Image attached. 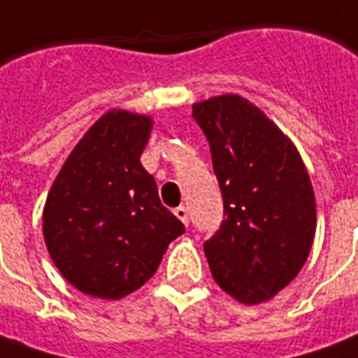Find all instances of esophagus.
I'll return each instance as SVG.
<instances>
[{
  "label": "esophagus",
  "mask_w": 358,
  "mask_h": 358,
  "mask_svg": "<svg viewBox=\"0 0 358 358\" xmlns=\"http://www.w3.org/2000/svg\"><path fill=\"white\" fill-rule=\"evenodd\" d=\"M173 212H175V216L183 222L185 226H189V208H187V206H183V204H181V206H177Z\"/></svg>",
  "instance_id": "obj_1"
}]
</instances>
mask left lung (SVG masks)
Here are the masks:
<instances>
[{
	"label": "left lung",
	"instance_id": "left-lung-1",
	"mask_svg": "<svg viewBox=\"0 0 358 358\" xmlns=\"http://www.w3.org/2000/svg\"><path fill=\"white\" fill-rule=\"evenodd\" d=\"M193 118L208 140L224 203L204 255L228 294L257 304L287 287L312 250L310 177L290 140L240 95L196 103Z\"/></svg>",
	"mask_w": 358,
	"mask_h": 358
}]
</instances>
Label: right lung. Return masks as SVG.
<instances>
[{"label":"right lung","instance_id":"1","mask_svg":"<svg viewBox=\"0 0 358 358\" xmlns=\"http://www.w3.org/2000/svg\"><path fill=\"white\" fill-rule=\"evenodd\" d=\"M150 130L148 117L107 113L73 148L46 199L48 253L64 278L90 296L134 292L185 231L140 164Z\"/></svg>","mask_w":358,"mask_h":358}]
</instances>
